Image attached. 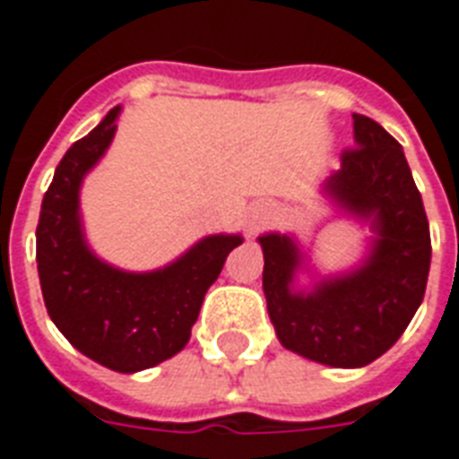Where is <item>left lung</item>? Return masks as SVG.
Segmentation results:
<instances>
[{
    "label": "left lung",
    "mask_w": 459,
    "mask_h": 459,
    "mask_svg": "<svg viewBox=\"0 0 459 459\" xmlns=\"http://www.w3.org/2000/svg\"><path fill=\"white\" fill-rule=\"evenodd\" d=\"M354 144L325 191L339 209L368 221L376 238L351 273L292 290L302 268L295 238L265 233L263 292L280 344L317 364L359 368L398 342L420 307L430 270V229L403 147L366 115H354Z\"/></svg>",
    "instance_id": "left-lung-1"
}]
</instances>
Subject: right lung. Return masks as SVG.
Returning <instances> with one entry per match:
<instances>
[{"mask_svg": "<svg viewBox=\"0 0 459 459\" xmlns=\"http://www.w3.org/2000/svg\"><path fill=\"white\" fill-rule=\"evenodd\" d=\"M117 115L120 108H113L58 161L41 201L36 263L48 317L61 334L98 364L134 374L186 346L206 290L243 238L209 236L152 273H127L98 258L85 243L78 194L110 147Z\"/></svg>", "mask_w": 459, "mask_h": 459, "instance_id": "right-lung-1", "label": "right lung"}]
</instances>
